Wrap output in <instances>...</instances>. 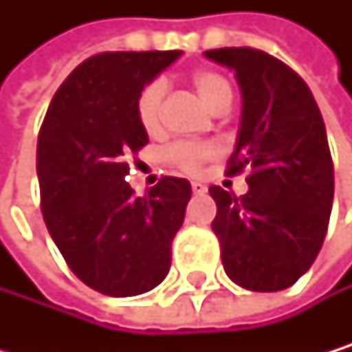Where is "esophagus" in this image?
<instances>
[{
    "label": "esophagus",
    "mask_w": 352,
    "mask_h": 352,
    "mask_svg": "<svg viewBox=\"0 0 352 352\" xmlns=\"http://www.w3.org/2000/svg\"><path fill=\"white\" fill-rule=\"evenodd\" d=\"M192 192L194 194H205L207 192V186L200 184V182H192Z\"/></svg>",
    "instance_id": "obj_1"
}]
</instances>
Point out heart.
Masks as SVG:
<instances>
[{
	"label": "heart",
	"instance_id": "b5f03b06",
	"mask_svg": "<svg viewBox=\"0 0 352 352\" xmlns=\"http://www.w3.org/2000/svg\"><path fill=\"white\" fill-rule=\"evenodd\" d=\"M190 84L196 92V97L213 113H223L232 105L234 88L230 84V80L217 69H209V67L196 69L190 76ZM162 101H164V88L160 82L147 84L137 97L135 103L137 122L143 129V133L150 137H158L162 133ZM217 154L219 150L215 143H175L166 150V162L188 175H196Z\"/></svg>",
	"mask_w": 352,
	"mask_h": 352
}]
</instances>
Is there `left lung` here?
Wrapping results in <instances>:
<instances>
[{
  "label": "left lung",
  "mask_w": 352,
  "mask_h": 352,
  "mask_svg": "<svg viewBox=\"0 0 352 352\" xmlns=\"http://www.w3.org/2000/svg\"><path fill=\"white\" fill-rule=\"evenodd\" d=\"M205 56L234 69L243 94L226 175L251 168L243 196L209 188L223 270L251 292L287 289L313 266L331 213L333 162L321 111L306 82L264 50L217 48Z\"/></svg>",
  "instance_id": "1"
}]
</instances>
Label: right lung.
<instances>
[{"instance_id": "1", "label": "right lung", "mask_w": 352, "mask_h": 352, "mask_svg": "<svg viewBox=\"0 0 352 352\" xmlns=\"http://www.w3.org/2000/svg\"><path fill=\"white\" fill-rule=\"evenodd\" d=\"M182 50L101 52L80 63L50 101L37 137V179L48 232L94 292L126 298L160 285L192 196L162 177L145 196L124 182L147 135L139 92Z\"/></svg>"}]
</instances>
